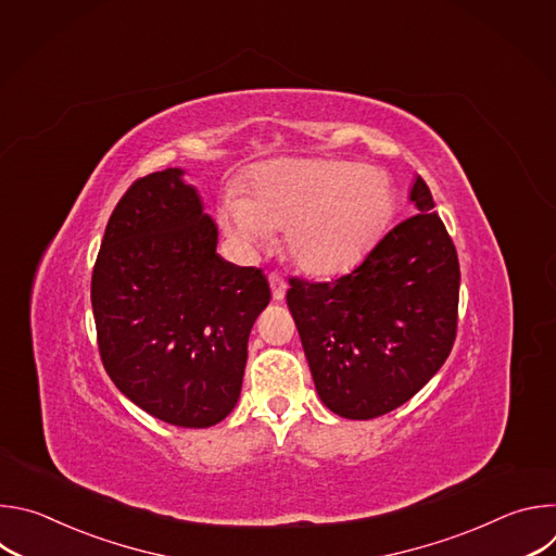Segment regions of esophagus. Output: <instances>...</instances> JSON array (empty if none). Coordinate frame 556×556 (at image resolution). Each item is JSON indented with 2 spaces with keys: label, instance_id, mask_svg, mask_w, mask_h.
<instances>
[{
  "label": "esophagus",
  "instance_id": "1",
  "mask_svg": "<svg viewBox=\"0 0 556 556\" xmlns=\"http://www.w3.org/2000/svg\"><path fill=\"white\" fill-rule=\"evenodd\" d=\"M268 283H270V290H273V299H275V301H283L286 290H288L286 279H283L281 275H277V273H270V275H268Z\"/></svg>",
  "mask_w": 556,
  "mask_h": 556
}]
</instances>
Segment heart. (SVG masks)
Segmentation results:
<instances>
[{
	"label": "heart",
	"instance_id": "heart-1",
	"mask_svg": "<svg viewBox=\"0 0 556 556\" xmlns=\"http://www.w3.org/2000/svg\"><path fill=\"white\" fill-rule=\"evenodd\" d=\"M391 211L393 189L380 169L286 157L257 169L247 195L228 191L217 219L242 251L266 249L273 230H286L290 260L307 275L332 277L363 260Z\"/></svg>",
	"mask_w": 556,
	"mask_h": 556
}]
</instances>
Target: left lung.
<instances>
[{"label": "left lung", "instance_id": "obj_1", "mask_svg": "<svg viewBox=\"0 0 556 556\" xmlns=\"http://www.w3.org/2000/svg\"><path fill=\"white\" fill-rule=\"evenodd\" d=\"M414 215L350 275L290 279L286 294L321 403L348 420L405 405L444 365L457 330L459 264L420 176Z\"/></svg>", "mask_w": 556, "mask_h": 556}]
</instances>
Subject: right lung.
I'll return each mask as SVG.
<instances>
[{
	"label": "right lung",
	"instance_id": "1",
	"mask_svg": "<svg viewBox=\"0 0 556 556\" xmlns=\"http://www.w3.org/2000/svg\"><path fill=\"white\" fill-rule=\"evenodd\" d=\"M185 169L136 180L92 275L103 365L123 395L174 427L206 429L240 401L249 337L270 301L260 268L226 262Z\"/></svg>",
	"mask_w": 556,
	"mask_h": 556
}]
</instances>
